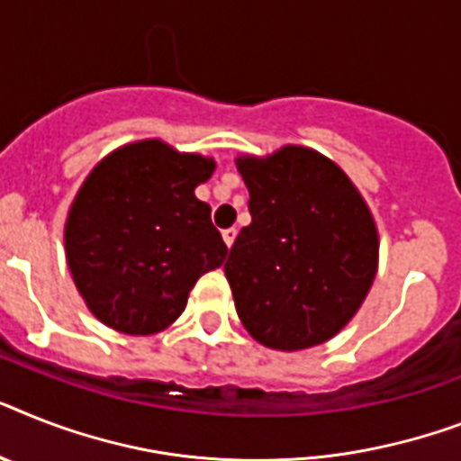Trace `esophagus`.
Returning a JSON list of instances; mask_svg holds the SVG:
<instances>
[{
  "mask_svg": "<svg viewBox=\"0 0 461 461\" xmlns=\"http://www.w3.org/2000/svg\"><path fill=\"white\" fill-rule=\"evenodd\" d=\"M237 234L239 231L234 230V227H230V230H222V239H224V243L230 246V249H231V243H234V239H237Z\"/></svg>",
  "mask_w": 461,
  "mask_h": 461,
  "instance_id": "esophagus-1",
  "label": "esophagus"
}]
</instances>
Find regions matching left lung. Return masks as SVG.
<instances>
[{
    "label": "left lung",
    "mask_w": 461,
    "mask_h": 461,
    "mask_svg": "<svg viewBox=\"0 0 461 461\" xmlns=\"http://www.w3.org/2000/svg\"><path fill=\"white\" fill-rule=\"evenodd\" d=\"M250 224L224 263L239 320L272 350L320 346L360 310L379 265L365 198L334 160L305 146L243 156Z\"/></svg>",
    "instance_id": "8db88e82"
}]
</instances>
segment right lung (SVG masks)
Listing matches in <instances>:
<instances>
[{
  "instance_id": "1",
  "label": "right lung",
  "mask_w": 461,
  "mask_h": 461,
  "mask_svg": "<svg viewBox=\"0 0 461 461\" xmlns=\"http://www.w3.org/2000/svg\"><path fill=\"white\" fill-rule=\"evenodd\" d=\"M215 160L144 140L108 153L70 205L66 258L89 312L130 336L158 334L182 315L198 276L227 256L211 205L194 189Z\"/></svg>"
}]
</instances>
